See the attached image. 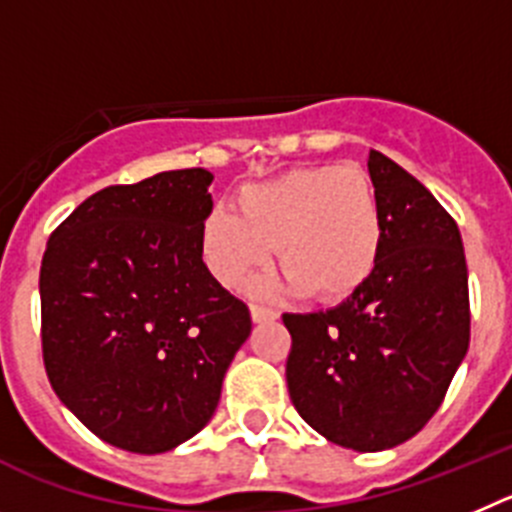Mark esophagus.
Instances as JSON below:
<instances>
[{
	"instance_id": "obj_1",
	"label": "esophagus",
	"mask_w": 512,
	"mask_h": 512,
	"mask_svg": "<svg viewBox=\"0 0 512 512\" xmlns=\"http://www.w3.org/2000/svg\"><path fill=\"white\" fill-rule=\"evenodd\" d=\"M250 313H252V321H255V324H262V321H275V319H278V311H275V308L260 306V303H252Z\"/></svg>"
}]
</instances>
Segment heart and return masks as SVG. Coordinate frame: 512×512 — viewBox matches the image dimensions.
<instances>
[{"instance_id": "1", "label": "heart", "mask_w": 512, "mask_h": 512, "mask_svg": "<svg viewBox=\"0 0 512 512\" xmlns=\"http://www.w3.org/2000/svg\"><path fill=\"white\" fill-rule=\"evenodd\" d=\"M382 237L385 216L370 173L354 163H321L239 188L234 214L204 216L199 247L209 273L227 288L265 270L278 247L290 288L342 301L372 278Z\"/></svg>"}]
</instances>
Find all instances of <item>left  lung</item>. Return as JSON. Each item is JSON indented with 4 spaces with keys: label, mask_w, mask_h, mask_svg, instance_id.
<instances>
[{
    "label": "left lung",
    "mask_w": 512,
    "mask_h": 512,
    "mask_svg": "<svg viewBox=\"0 0 512 512\" xmlns=\"http://www.w3.org/2000/svg\"><path fill=\"white\" fill-rule=\"evenodd\" d=\"M367 165L385 216L380 262L336 308L283 313L285 380L296 411L321 436L382 451L439 411L469 347V285L449 211L377 150Z\"/></svg>",
    "instance_id": "1"
}]
</instances>
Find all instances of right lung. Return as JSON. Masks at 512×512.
I'll return each mask as SVG.
<instances>
[{
  "label": "right lung",
  "instance_id": "add662e5",
  "mask_svg": "<svg viewBox=\"0 0 512 512\" xmlns=\"http://www.w3.org/2000/svg\"><path fill=\"white\" fill-rule=\"evenodd\" d=\"M211 178L186 168L101 188L45 247V372L68 411L117 449L160 454L199 434L250 336L247 303L201 260Z\"/></svg>",
  "mask_w": 512,
  "mask_h": 512
}]
</instances>
